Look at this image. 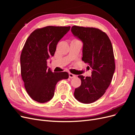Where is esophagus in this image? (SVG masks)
<instances>
[{"label":"esophagus","mask_w":135,"mask_h":135,"mask_svg":"<svg viewBox=\"0 0 135 135\" xmlns=\"http://www.w3.org/2000/svg\"><path fill=\"white\" fill-rule=\"evenodd\" d=\"M69 76L70 78H74L75 77V75L71 73H69Z\"/></svg>","instance_id":"esophagus-1"}]
</instances>
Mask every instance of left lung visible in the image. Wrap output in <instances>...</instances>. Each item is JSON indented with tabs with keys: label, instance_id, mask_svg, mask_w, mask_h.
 <instances>
[{
	"label": "left lung",
	"instance_id": "8db88e82",
	"mask_svg": "<svg viewBox=\"0 0 135 135\" xmlns=\"http://www.w3.org/2000/svg\"><path fill=\"white\" fill-rule=\"evenodd\" d=\"M71 31L83 42L82 61L92 68L91 76H78L81 85L75 89L74 97L90 104L103 96L111 83L115 68L113 46L107 34L99 28L73 26Z\"/></svg>",
	"mask_w": 135,
	"mask_h": 135
}]
</instances>
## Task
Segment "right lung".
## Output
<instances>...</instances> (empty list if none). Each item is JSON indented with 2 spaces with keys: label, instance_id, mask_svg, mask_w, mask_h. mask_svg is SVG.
Masks as SVG:
<instances>
[{
  "label": "right lung",
  "instance_id": "obj_1",
  "mask_svg": "<svg viewBox=\"0 0 135 135\" xmlns=\"http://www.w3.org/2000/svg\"><path fill=\"white\" fill-rule=\"evenodd\" d=\"M70 26H48L35 30L28 36L20 57L24 85L32 100L40 103L51 100L59 81L68 79L67 72L55 73L47 69V60L54 56L60 39Z\"/></svg>",
  "mask_w": 135,
  "mask_h": 135
}]
</instances>
